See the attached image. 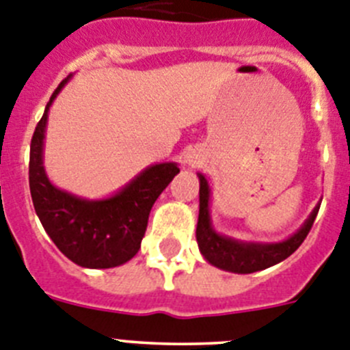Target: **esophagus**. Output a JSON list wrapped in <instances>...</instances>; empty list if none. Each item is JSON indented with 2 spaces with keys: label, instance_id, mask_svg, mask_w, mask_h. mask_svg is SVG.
<instances>
[{
  "label": "esophagus",
  "instance_id": "esophagus-1",
  "mask_svg": "<svg viewBox=\"0 0 350 350\" xmlns=\"http://www.w3.org/2000/svg\"><path fill=\"white\" fill-rule=\"evenodd\" d=\"M195 160V155L193 153H185V162L187 163H191Z\"/></svg>",
  "mask_w": 350,
  "mask_h": 350
}]
</instances>
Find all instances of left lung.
Segmentation results:
<instances>
[{
  "instance_id": "8db88e82",
  "label": "left lung",
  "mask_w": 350,
  "mask_h": 350,
  "mask_svg": "<svg viewBox=\"0 0 350 350\" xmlns=\"http://www.w3.org/2000/svg\"><path fill=\"white\" fill-rule=\"evenodd\" d=\"M200 179V190H198V221H197V242L202 256L211 265L234 273H253L258 270H265L275 265L279 261L291 256L301 245L314 225L321 204L314 207L307 221L297 230L289 239L273 244H260V242H242L232 237L219 235L211 225L209 198L211 188L207 179L198 174Z\"/></svg>"
}]
</instances>
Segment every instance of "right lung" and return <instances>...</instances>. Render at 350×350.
Segmentation results:
<instances>
[{
  "mask_svg": "<svg viewBox=\"0 0 350 350\" xmlns=\"http://www.w3.org/2000/svg\"><path fill=\"white\" fill-rule=\"evenodd\" d=\"M69 78L59 83L34 129L29 153L31 197L43 228L64 256L85 269H111L136 256L150 211L179 167L174 162L155 163L103 200H87L53 187L43 167V139L50 105Z\"/></svg>",
  "mask_w": 350,
  "mask_h": 350,
  "instance_id": "right-lung-1",
  "label": "right lung"
}]
</instances>
